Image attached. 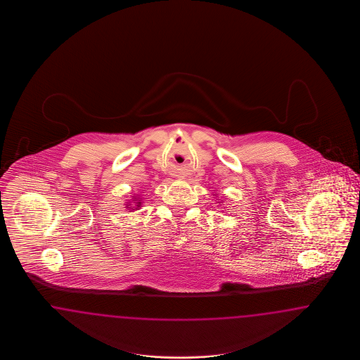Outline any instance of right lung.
<instances>
[{"label": "right lung", "mask_w": 360, "mask_h": 360, "mask_svg": "<svg viewBox=\"0 0 360 360\" xmlns=\"http://www.w3.org/2000/svg\"><path fill=\"white\" fill-rule=\"evenodd\" d=\"M140 206H141V202H137V207H140Z\"/></svg>", "instance_id": "obj_1"}]
</instances>
